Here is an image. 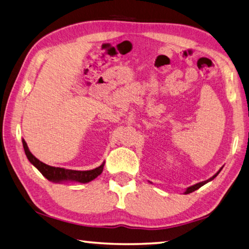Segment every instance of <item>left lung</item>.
Returning a JSON list of instances; mask_svg holds the SVG:
<instances>
[{
    "label": "left lung",
    "instance_id": "8db88e82",
    "mask_svg": "<svg viewBox=\"0 0 249 249\" xmlns=\"http://www.w3.org/2000/svg\"><path fill=\"white\" fill-rule=\"evenodd\" d=\"M222 170V167H220L219 169V171L217 172V173L215 174V175H213L211 178H209V179H206V180H204V181H200V182H197V184H196V185H192V186H190V187H188V188H187L186 190H185V192H184V195H188V194H191V192H194V191H196V189H199L200 187H202V186H204L205 184H207V182H210V181H212L213 179L215 178V177L220 173V171ZM149 182H151V181H149Z\"/></svg>",
    "mask_w": 249,
    "mask_h": 249
}]
</instances>
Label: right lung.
<instances>
[{"label":"right lung","mask_w":249,"mask_h":249,"mask_svg":"<svg viewBox=\"0 0 249 249\" xmlns=\"http://www.w3.org/2000/svg\"><path fill=\"white\" fill-rule=\"evenodd\" d=\"M22 145L25 156H27L28 160L36 167V169L43 174L44 177L49 181L53 182H69V181H77V182H89L96 178L101 173L103 172V167L105 162H103L100 166L95 167L93 170L89 171H76V170H67L62 169V167H54L50 166L48 164H45L44 162L39 161L36 157L33 156L31 151H30L29 147L25 143V141L22 140Z\"/></svg>","instance_id":"add662e5"}]
</instances>
